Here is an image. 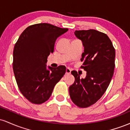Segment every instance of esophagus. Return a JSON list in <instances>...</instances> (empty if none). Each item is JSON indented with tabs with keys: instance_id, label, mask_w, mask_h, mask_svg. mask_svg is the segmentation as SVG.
Wrapping results in <instances>:
<instances>
[{
	"instance_id": "1",
	"label": "esophagus",
	"mask_w": 130,
	"mask_h": 130,
	"mask_svg": "<svg viewBox=\"0 0 130 130\" xmlns=\"http://www.w3.org/2000/svg\"><path fill=\"white\" fill-rule=\"evenodd\" d=\"M71 69H70L69 68H67V69H66V74H70V73H71Z\"/></svg>"
}]
</instances>
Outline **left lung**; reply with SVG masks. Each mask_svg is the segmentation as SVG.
<instances>
[{
    "instance_id": "1",
    "label": "left lung",
    "mask_w": 130,
    "mask_h": 130,
    "mask_svg": "<svg viewBox=\"0 0 130 130\" xmlns=\"http://www.w3.org/2000/svg\"><path fill=\"white\" fill-rule=\"evenodd\" d=\"M74 35L83 42L80 68L87 71L86 78L80 79L72 71L75 80L70 86L71 100L79 108H87L100 100L110 84L115 67L116 51L106 34L96 30H76Z\"/></svg>"
}]
</instances>
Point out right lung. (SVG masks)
Listing matches in <instances>:
<instances>
[{"instance_id":"1","label":"right lung","mask_w":130,"mask_h":130,"mask_svg":"<svg viewBox=\"0 0 130 130\" xmlns=\"http://www.w3.org/2000/svg\"><path fill=\"white\" fill-rule=\"evenodd\" d=\"M68 30L47 23L27 27L21 34L13 50V69L19 90L34 104L50 98L54 87L66 72L63 65L46 67L57 38Z\"/></svg>"}]
</instances>
